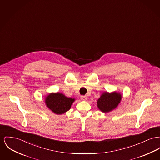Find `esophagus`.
I'll use <instances>...</instances> for the list:
<instances>
[{
  "instance_id": "34e87169",
  "label": "esophagus",
  "mask_w": 160,
  "mask_h": 160,
  "mask_svg": "<svg viewBox=\"0 0 160 160\" xmlns=\"http://www.w3.org/2000/svg\"><path fill=\"white\" fill-rule=\"evenodd\" d=\"M81 99L82 100H86L88 99V97L86 95H82L81 96Z\"/></svg>"
}]
</instances>
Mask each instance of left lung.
I'll return each instance as SVG.
<instances>
[{
	"mask_svg": "<svg viewBox=\"0 0 160 160\" xmlns=\"http://www.w3.org/2000/svg\"><path fill=\"white\" fill-rule=\"evenodd\" d=\"M122 96L120 93L113 92L109 93L105 92L102 94L97 100L98 109L104 113H107L115 109L120 103Z\"/></svg>",
	"mask_w": 160,
	"mask_h": 160,
	"instance_id": "1",
	"label": "left lung"
}]
</instances>
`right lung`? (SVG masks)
I'll use <instances>...</instances> for the list:
<instances>
[{"label": "right lung", "instance_id": "right-lung-1", "mask_svg": "<svg viewBox=\"0 0 160 160\" xmlns=\"http://www.w3.org/2000/svg\"><path fill=\"white\" fill-rule=\"evenodd\" d=\"M74 101V98L67 97L59 92L48 94L45 100L48 108L57 115L64 113L69 111Z\"/></svg>", "mask_w": 160, "mask_h": 160}]
</instances>
